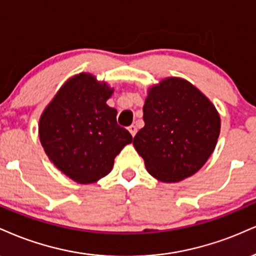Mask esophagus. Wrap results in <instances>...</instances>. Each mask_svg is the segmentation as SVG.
<instances>
[{"mask_svg":"<svg viewBox=\"0 0 256 256\" xmlns=\"http://www.w3.org/2000/svg\"><path fill=\"white\" fill-rule=\"evenodd\" d=\"M128 130H129V133L132 134V136H134V135L136 134V127H135L134 124L129 126V127H128Z\"/></svg>","mask_w":256,"mask_h":256,"instance_id":"obj_1","label":"esophagus"}]
</instances>
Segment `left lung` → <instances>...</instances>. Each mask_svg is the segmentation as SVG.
<instances>
[{
  "mask_svg": "<svg viewBox=\"0 0 256 256\" xmlns=\"http://www.w3.org/2000/svg\"><path fill=\"white\" fill-rule=\"evenodd\" d=\"M142 110L145 126L133 145L147 171L162 182H178L200 170L220 132L211 102L188 81L169 78L150 90Z\"/></svg>",
  "mask_w": 256,
  "mask_h": 256,
  "instance_id": "1",
  "label": "left lung"
}]
</instances>
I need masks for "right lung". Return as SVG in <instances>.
Masks as SVG:
<instances>
[{"label":"right lung","instance_id":"obj_1","mask_svg":"<svg viewBox=\"0 0 256 256\" xmlns=\"http://www.w3.org/2000/svg\"><path fill=\"white\" fill-rule=\"evenodd\" d=\"M112 93L90 74L69 79L39 121V139L50 160L81 184L93 183L112 169L114 159L133 138L117 124L108 106Z\"/></svg>","mask_w":256,"mask_h":256}]
</instances>
